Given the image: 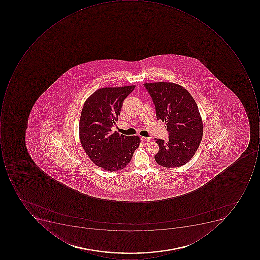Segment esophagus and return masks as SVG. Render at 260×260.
<instances>
[{
    "label": "esophagus",
    "mask_w": 260,
    "mask_h": 260,
    "mask_svg": "<svg viewBox=\"0 0 260 260\" xmlns=\"http://www.w3.org/2000/svg\"><path fill=\"white\" fill-rule=\"evenodd\" d=\"M141 141H145V142H147V141H150V138H146V137H141Z\"/></svg>",
    "instance_id": "obj_1"
}]
</instances>
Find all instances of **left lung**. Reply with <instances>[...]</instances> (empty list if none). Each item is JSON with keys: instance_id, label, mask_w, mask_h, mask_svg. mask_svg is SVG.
<instances>
[{"instance_id": "left-lung-1", "label": "left lung", "mask_w": 260, "mask_h": 260, "mask_svg": "<svg viewBox=\"0 0 260 260\" xmlns=\"http://www.w3.org/2000/svg\"><path fill=\"white\" fill-rule=\"evenodd\" d=\"M155 107L157 119L167 124L169 141L156 139L159 150L154 155L167 168L182 167L190 161L200 145L203 124L196 101L180 85L158 82L144 83Z\"/></svg>"}]
</instances>
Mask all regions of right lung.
<instances>
[{"mask_svg": "<svg viewBox=\"0 0 260 260\" xmlns=\"http://www.w3.org/2000/svg\"><path fill=\"white\" fill-rule=\"evenodd\" d=\"M134 88L133 85L99 89L82 109L79 126L82 147L94 164L107 171L125 168L141 142L138 136L112 132L124 99Z\"/></svg>", "mask_w": 260, "mask_h": 260, "instance_id": "1", "label": "right lung"}]
</instances>
